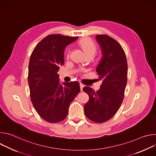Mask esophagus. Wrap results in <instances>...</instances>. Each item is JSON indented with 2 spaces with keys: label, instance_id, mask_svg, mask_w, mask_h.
Segmentation results:
<instances>
[{
  "label": "esophagus",
  "instance_id": "esophagus-1",
  "mask_svg": "<svg viewBox=\"0 0 156 156\" xmlns=\"http://www.w3.org/2000/svg\"><path fill=\"white\" fill-rule=\"evenodd\" d=\"M84 85L82 83H80V89H81V91H83V88L84 87Z\"/></svg>",
  "mask_w": 156,
  "mask_h": 156
}]
</instances>
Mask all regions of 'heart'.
<instances>
[{
	"instance_id": "obj_1",
	"label": "heart",
	"mask_w": 156,
	"mask_h": 156,
	"mask_svg": "<svg viewBox=\"0 0 156 156\" xmlns=\"http://www.w3.org/2000/svg\"><path fill=\"white\" fill-rule=\"evenodd\" d=\"M79 45L86 55H94L97 52V46L95 43L89 37H84L79 41ZM69 56V54H67Z\"/></svg>"
}]
</instances>
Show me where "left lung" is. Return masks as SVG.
<instances>
[{"label":"left lung","mask_w":156,"mask_h":156,"mask_svg":"<svg viewBox=\"0 0 156 156\" xmlns=\"http://www.w3.org/2000/svg\"><path fill=\"white\" fill-rule=\"evenodd\" d=\"M96 39L102 52L96 72L102 83L97 91L88 86L83 90L90 97L84 106L86 117L101 123L112 118L123 102L128 64L125 53L116 40L106 34L97 35Z\"/></svg>","instance_id":"left-lung-1"}]
</instances>
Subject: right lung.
Here are the masks:
<instances>
[{"mask_svg": "<svg viewBox=\"0 0 156 156\" xmlns=\"http://www.w3.org/2000/svg\"><path fill=\"white\" fill-rule=\"evenodd\" d=\"M78 37L50 34L34 49L30 59L28 84L32 104L39 116L58 123L68 115L70 103L80 91L77 81L59 82L57 72L64 63V51Z\"/></svg>", "mask_w": 156, "mask_h": 156, "instance_id": "obj_1", "label": "right lung"}]
</instances>
